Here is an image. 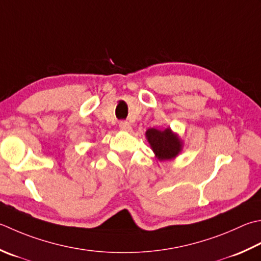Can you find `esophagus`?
Segmentation results:
<instances>
[{
	"mask_svg": "<svg viewBox=\"0 0 261 261\" xmlns=\"http://www.w3.org/2000/svg\"><path fill=\"white\" fill-rule=\"evenodd\" d=\"M119 126H120V129L123 131H131V129H132L129 122H126V121H121L119 123Z\"/></svg>",
	"mask_w": 261,
	"mask_h": 261,
	"instance_id": "obj_1",
	"label": "esophagus"
}]
</instances>
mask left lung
<instances>
[{"label": "left lung", "mask_w": 261, "mask_h": 261, "mask_svg": "<svg viewBox=\"0 0 261 261\" xmlns=\"http://www.w3.org/2000/svg\"><path fill=\"white\" fill-rule=\"evenodd\" d=\"M146 137L149 141L151 149L154 150L160 161L171 160L181 150V141L174 134H172L168 127L163 131L154 129V127L148 129Z\"/></svg>", "instance_id": "left-lung-1"}]
</instances>
